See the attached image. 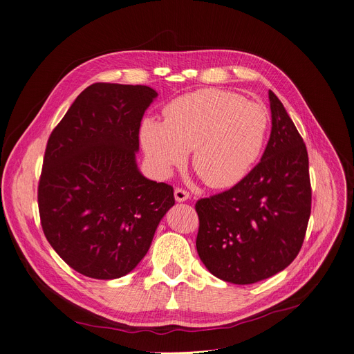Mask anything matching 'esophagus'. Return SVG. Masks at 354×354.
I'll return each mask as SVG.
<instances>
[{
  "instance_id": "1",
  "label": "esophagus",
  "mask_w": 354,
  "mask_h": 354,
  "mask_svg": "<svg viewBox=\"0 0 354 354\" xmlns=\"http://www.w3.org/2000/svg\"><path fill=\"white\" fill-rule=\"evenodd\" d=\"M175 199H176V202H186L190 196H189V192H186V190H183V189H180V187H176L175 189Z\"/></svg>"
}]
</instances>
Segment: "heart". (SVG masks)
Segmentation results:
<instances>
[{"label":"heart","mask_w":354,"mask_h":354,"mask_svg":"<svg viewBox=\"0 0 354 354\" xmlns=\"http://www.w3.org/2000/svg\"><path fill=\"white\" fill-rule=\"evenodd\" d=\"M165 121L145 118L140 141L152 169L168 176L194 149L195 171L212 187L239 183L261 155L270 125L267 109L217 88L190 93L169 103Z\"/></svg>","instance_id":"heart-1"}]
</instances>
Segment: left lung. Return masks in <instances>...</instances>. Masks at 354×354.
<instances>
[{"instance_id":"8db88e82","label":"left lung","mask_w":354,"mask_h":354,"mask_svg":"<svg viewBox=\"0 0 354 354\" xmlns=\"http://www.w3.org/2000/svg\"><path fill=\"white\" fill-rule=\"evenodd\" d=\"M271 134L261 160L232 189L196 203V248L217 278L247 285L285 270L298 255L310 216L306 147L270 90Z\"/></svg>"}]
</instances>
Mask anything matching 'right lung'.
<instances>
[{
	"mask_svg": "<svg viewBox=\"0 0 354 354\" xmlns=\"http://www.w3.org/2000/svg\"><path fill=\"white\" fill-rule=\"evenodd\" d=\"M156 95L148 86L94 83L49 137L38 186L41 224L60 259L86 277L131 272L175 205L174 187L145 178L137 165L141 120Z\"/></svg>",
	"mask_w": 354,
	"mask_h": 354,
	"instance_id": "right-lung-1",
	"label": "right lung"
}]
</instances>
